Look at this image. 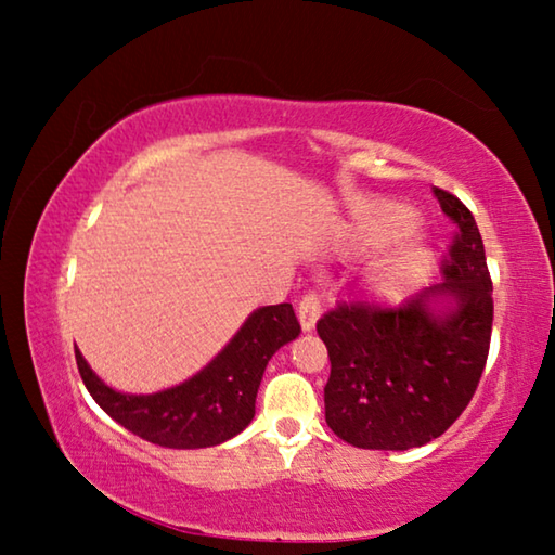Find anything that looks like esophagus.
I'll return each instance as SVG.
<instances>
[{
    "label": "esophagus",
    "instance_id": "esophagus-1",
    "mask_svg": "<svg viewBox=\"0 0 555 555\" xmlns=\"http://www.w3.org/2000/svg\"><path fill=\"white\" fill-rule=\"evenodd\" d=\"M321 313H323V308H321V300H318L315 294H308V296L300 298V304H298V321H300V327H304V333H311L313 331L315 323H318V318H321Z\"/></svg>",
    "mask_w": 555,
    "mask_h": 555
}]
</instances>
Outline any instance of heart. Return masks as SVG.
I'll list each match as a JSON object with an SVG mask.
<instances>
[{"mask_svg": "<svg viewBox=\"0 0 555 555\" xmlns=\"http://www.w3.org/2000/svg\"><path fill=\"white\" fill-rule=\"evenodd\" d=\"M411 220L413 212L403 205L379 203L362 215L360 232L364 234V240H377L382 234L401 228V224H409ZM430 264H434V255H430L424 242L403 240L374 261L367 276H364V288L374 300L397 304V300L406 298L413 286L426 276Z\"/></svg>", "mask_w": 555, "mask_h": 555, "instance_id": "1", "label": "heart"}]
</instances>
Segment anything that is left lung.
<instances>
[{"label": "left lung", "instance_id": "8db88e82", "mask_svg": "<svg viewBox=\"0 0 555 555\" xmlns=\"http://www.w3.org/2000/svg\"><path fill=\"white\" fill-rule=\"evenodd\" d=\"M434 195L457 234L443 281L399 308L337 306L318 321L331 357L325 421L367 450H409L443 436L480 384L492 337V281L477 222L455 195Z\"/></svg>", "mask_w": 555, "mask_h": 555}]
</instances>
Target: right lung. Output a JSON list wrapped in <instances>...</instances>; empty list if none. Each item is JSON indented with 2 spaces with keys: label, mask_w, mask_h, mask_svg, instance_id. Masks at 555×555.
<instances>
[{
  "label": "right lung",
  "mask_w": 555,
  "mask_h": 555,
  "mask_svg": "<svg viewBox=\"0 0 555 555\" xmlns=\"http://www.w3.org/2000/svg\"><path fill=\"white\" fill-rule=\"evenodd\" d=\"M298 333L291 304L261 306L198 374L156 393L112 389L80 350H75V362L90 397L119 426L154 446L195 450L220 446L251 424L269 360Z\"/></svg>",
  "instance_id": "right-lung-1"
}]
</instances>
